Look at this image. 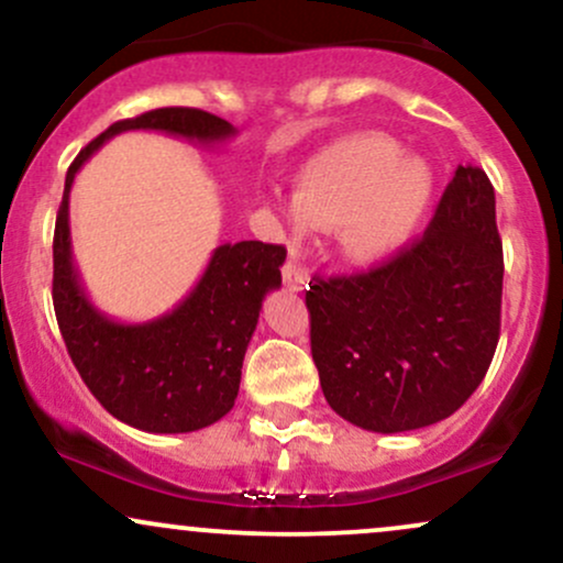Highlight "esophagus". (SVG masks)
Wrapping results in <instances>:
<instances>
[{"label": "esophagus", "instance_id": "34e87169", "mask_svg": "<svg viewBox=\"0 0 563 563\" xmlns=\"http://www.w3.org/2000/svg\"><path fill=\"white\" fill-rule=\"evenodd\" d=\"M307 280H309V275L301 264H296V262L283 264V283H286L290 290H301L303 286H307Z\"/></svg>", "mask_w": 563, "mask_h": 563}]
</instances>
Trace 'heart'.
Listing matches in <instances>:
<instances>
[{
    "instance_id": "b5f03b06",
    "label": "heart",
    "mask_w": 563,
    "mask_h": 563,
    "mask_svg": "<svg viewBox=\"0 0 563 563\" xmlns=\"http://www.w3.org/2000/svg\"><path fill=\"white\" fill-rule=\"evenodd\" d=\"M434 169L397 140L357 132L333 140L296 174V196L275 206L290 238L341 230V254L360 267L386 262L421 228Z\"/></svg>"
}]
</instances>
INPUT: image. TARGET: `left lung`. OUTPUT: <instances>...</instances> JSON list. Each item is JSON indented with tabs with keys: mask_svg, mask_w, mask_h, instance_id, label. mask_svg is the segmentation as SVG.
Returning <instances> with one entry per match:
<instances>
[{
	"mask_svg": "<svg viewBox=\"0 0 563 563\" xmlns=\"http://www.w3.org/2000/svg\"><path fill=\"white\" fill-rule=\"evenodd\" d=\"M500 296L493 183L479 166H457L421 241L371 273L309 283L328 405L378 434L450 418L493 363Z\"/></svg>",
	"mask_w": 563,
	"mask_h": 563,
	"instance_id": "1",
	"label": "left lung"
}]
</instances>
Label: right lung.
<instances>
[{"instance_id":"add662e5","label":"right lung","mask_w":563,"mask_h":563,"mask_svg":"<svg viewBox=\"0 0 563 563\" xmlns=\"http://www.w3.org/2000/svg\"><path fill=\"white\" fill-rule=\"evenodd\" d=\"M134 129L203 147L235 137V126L214 113L158 108L115 121L89 142L66 174L55 222V318L81 380L113 418L151 434H187L217 423L235 405L245 349L264 296L280 288L286 249L262 241L222 243L172 312L145 322H121L100 312L81 286L70 251V187L95 151Z\"/></svg>"}]
</instances>
